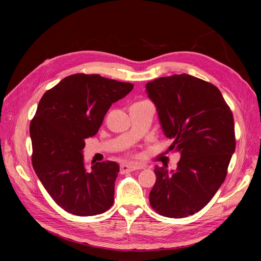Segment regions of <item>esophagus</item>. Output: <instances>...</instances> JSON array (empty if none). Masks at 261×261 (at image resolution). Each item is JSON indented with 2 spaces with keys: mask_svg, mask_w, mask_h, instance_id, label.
I'll list each match as a JSON object with an SVG mask.
<instances>
[{
  "mask_svg": "<svg viewBox=\"0 0 261 261\" xmlns=\"http://www.w3.org/2000/svg\"><path fill=\"white\" fill-rule=\"evenodd\" d=\"M139 169H143V167H140V165H135V164H121V173L124 174L126 172H130V171H135V170H139Z\"/></svg>",
  "mask_w": 261,
  "mask_h": 261,
  "instance_id": "1",
  "label": "esophagus"
}]
</instances>
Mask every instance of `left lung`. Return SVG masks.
Here are the masks:
<instances>
[{
	"label": "left lung",
	"mask_w": 261,
	"mask_h": 261,
	"mask_svg": "<svg viewBox=\"0 0 261 261\" xmlns=\"http://www.w3.org/2000/svg\"><path fill=\"white\" fill-rule=\"evenodd\" d=\"M163 134L178 152L176 170L155 167L149 195L155 212L185 218L200 211L225 179L235 151L234 120L216 86L192 75L160 77L146 85Z\"/></svg>",
	"instance_id": "obj_1"
}]
</instances>
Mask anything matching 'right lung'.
<instances>
[{
  "instance_id": "add662e5",
  "label": "right lung",
  "mask_w": 261,
  "mask_h": 261,
  "mask_svg": "<svg viewBox=\"0 0 261 261\" xmlns=\"http://www.w3.org/2000/svg\"><path fill=\"white\" fill-rule=\"evenodd\" d=\"M134 85L100 75L65 77L39 101L30 123L33 167L46 192L61 208L75 216L103 213L114 201L120 165L92 163L86 170L85 139L97 134L114 102Z\"/></svg>"
}]
</instances>
